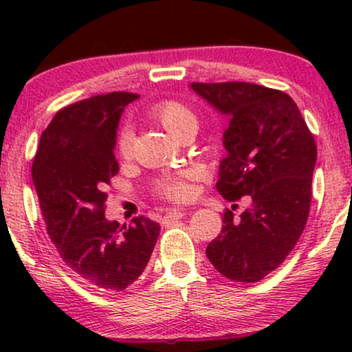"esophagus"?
Masks as SVG:
<instances>
[{"label":"esophagus","instance_id":"1","mask_svg":"<svg viewBox=\"0 0 352 352\" xmlns=\"http://www.w3.org/2000/svg\"><path fill=\"white\" fill-rule=\"evenodd\" d=\"M185 215V212L182 208H173V210H168L167 213H165L164 220H180L182 217Z\"/></svg>","mask_w":352,"mask_h":352}]
</instances>
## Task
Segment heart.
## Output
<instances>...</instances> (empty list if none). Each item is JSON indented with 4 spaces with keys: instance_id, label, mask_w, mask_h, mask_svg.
I'll list each match as a JSON object with an SVG mask.
<instances>
[{
    "instance_id": "1",
    "label": "heart",
    "mask_w": 352,
    "mask_h": 352,
    "mask_svg": "<svg viewBox=\"0 0 352 352\" xmlns=\"http://www.w3.org/2000/svg\"><path fill=\"white\" fill-rule=\"evenodd\" d=\"M148 116L155 122H159L168 134L177 139L185 134H195L199 129V117L190 109L187 104L180 102L175 99H164L159 102L152 104L148 107ZM132 134L129 129H120L116 135L114 148L120 159H125L131 153ZM197 173L193 170H180L167 173L160 177L153 184V195L167 201H187L193 195L192 180L195 179Z\"/></svg>"
}]
</instances>
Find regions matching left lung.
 I'll return each mask as SVG.
<instances>
[{
  "label": "left lung",
  "mask_w": 352,
  "mask_h": 352,
  "mask_svg": "<svg viewBox=\"0 0 352 352\" xmlns=\"http://www.w3.org/2000/svg\"><path fill=\"white\" fill-rule=\"evenodd\" d=\"M190 87L230 116L217 190L228 201L250 195L238 218L225 210L220 235L205 253L228 280L260 281L285 261L306 227L314 137L294 100L278 89L238 80Z\"/></svg>",
  "instance_id": "8db88e82"
}]
</instances>
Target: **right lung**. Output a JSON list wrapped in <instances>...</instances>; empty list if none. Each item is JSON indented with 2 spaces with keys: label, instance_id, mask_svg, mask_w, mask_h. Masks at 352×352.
Segmentation results:
<instances>
[{
  "label": "right lung",
  "instance_id": "add662e5",
  "mask_svg": "<svg viewBox=\"0 0 352 352\" xmlns=\"http://www.w3.org/2000/svg\"><path fill=\"white\" fill-rule=\"evenodd\" d=\"M134 92H109L59 109L34 155L33 182L47 235L63 261L89 286L122 292L142 274L160 225L140 215L107 221V185L119 172L117 124Z\"/></svg>",
  "mask_w": 352,
  "mask_h": 352
}]
</instances>
